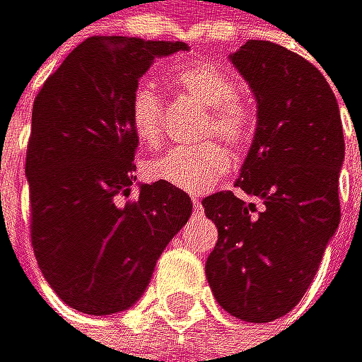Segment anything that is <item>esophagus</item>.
<instances>
[{
	"instance_id": "34e87169",
	"label": "esophagus",
	"mask_w": 362,
	"mask_h": 362,
	"mask_svg": "<svg viewBox=\"0 0 362 362\" xmlns=\"http://www.w3.org/2000/svg\"><path fill=\"white\" fill-rule=\"evenodd\" d=\"M193 211H196L198 216L202 214V202H200V198H193Z\"/></svg>"
}]
</instances>
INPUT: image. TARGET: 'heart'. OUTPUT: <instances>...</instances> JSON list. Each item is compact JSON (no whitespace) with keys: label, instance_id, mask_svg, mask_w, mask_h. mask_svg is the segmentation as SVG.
I'll use <instances>...</instances> for the list:
<instances>
[{"label":"heart","instance_id":"obj_1","mask_svg":"<svg viewBox=\"0 0 362 362\" xmlns=\"http://www.w3.org/2000/svg\"><path fill=\"white\" fill-rule=\"evenodd\" d=\"M169 79L180 93L206 106L202 137L216 135L221 142L209 140L191 148H171L148 162L146 173L151 180L175 189L202 193L229 171L231 160L222 142L233 151H245L256 135V115L240 100V82L235 75L216 64L196 62L177 66L169 71ZM129 122L142 144L156 146L162 140L164 102L148 79H140L131 90Z\"/></svg>","mask_w":362,"mask_h":362}]
</instances>
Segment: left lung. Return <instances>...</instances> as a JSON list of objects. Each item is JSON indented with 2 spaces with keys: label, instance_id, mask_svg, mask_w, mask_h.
<instances>
[{
  "label": "left lung",
  "instance_id": "obj_1",
  "mask_svg": "<svg viewBox=\"0 0 362 362\" xmlns=\"http://www.w3.org/2000/svg\"><path fill=\"white\" fill-rule=\"evenodd\" d=\"M235 69L254 88L258 127L233 191L202 198L218 243L204 274L218 305L247 322H269L298 305L341 222L343 122L325 75L293 50L251 40Z\"/></svg>",
  "mask_w": 362,
  "mask_h": 362
}]
</instances>
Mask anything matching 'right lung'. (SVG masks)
I'll return each instance as SVG.
<instances>
[{
  "label": "right lung",
  "instance_id": "right-lung-1",
  "mask_svg": "<svg viewBox=\"0 0 362 362\" xmlns=\"http://www.w3.org/2000/svg\"><path fill=\"white\" fill-rule=\"evenodd\" d=\"M185 48V42L90 37L33 102L30 245L46 283L77 312L129 309L191 216V198L166 182L142 185L131 196L140 140L129 122V95L156 57Z\"/></svg>",
  "mask_w": 362,
  "mask_h": 362
}]
</instances>
